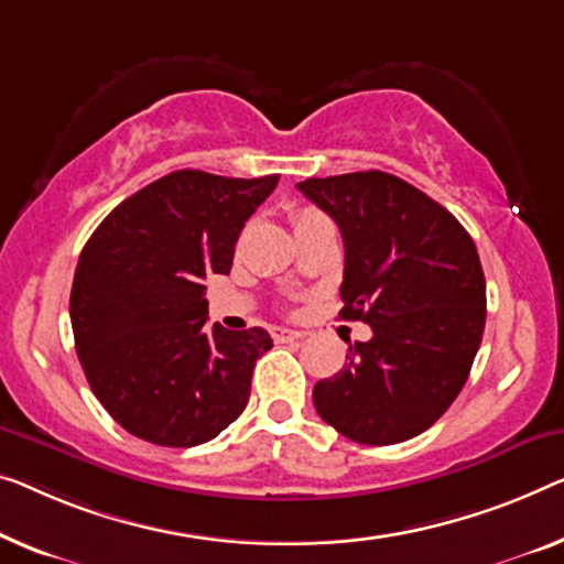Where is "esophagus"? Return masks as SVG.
Here are the masks:
<instances>
[{"label": "esophagus", "instance_id": "esophagus-1", "mask_svg": "<svg viewBox=\"0 0 564 564\" xmlns=\"http://www.w3.org/2000/svg\"><path fill=\"white\" fill-rule=\"evenodd\" d=\"M271 336L275 341H296V339H301V332H293V329H285V326H273L271 329Z\"/></svg>", "mask_w": 564, "mask_h": 564}]
</instances>
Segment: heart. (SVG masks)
<instances>
[{
  "instance_id": "1",
  "label": "heart",
  "mask_w": 564,
  "mask_h": 564,
  "mask_svg": "<svg viewBox=\"0 0 564 564\" xmlns=\"http://www.w3.org/2000/svg\"><path fill=\"white\" fill-rule=\"evenodd\" d=\"M291 220H293V230H296V232L314 228V225L329 223V220H326V217H324L322 213H318V209H314V207H299V209H293Z\"/></svg>"
}]
</instances>
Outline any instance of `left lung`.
Wrapping results in <instances>:
<instances>
[{"mask_svg":"<svg viewBox=\"0 0 564 564\" xmlns=\"http://www.w3.org/2000/svg\"><path fill=\"white\" fill-rule=\"evenodd\" d=\"M296 187L339 225V311L372 326L347 365L316 382L314 405L344 438H415L458 398L481 347L486 279L476 246L448 209L388 172H351Z\"/></svg>","mask_w":564,"mask_h":564,"instance_id":"1","label":"left lung"}]
</instances>
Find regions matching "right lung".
Segmentation results:
<instances>
[{"instance_id":"add662e5","label":"right lung","mask_w":564,"mask_h":564,"mask_svg":"<svg viewBox=\"0 0 564 564\" xmlns=\"http://www.w3.org/2000/svg\"><path fill=\"white\" fill-rule=\"evenodd\" d=\"M279 174L180 170L123 199L83 248L70 291L75 351L123 431L166 448L220 435L250 398L260 326H207L205 281L230 273L246 220Z\"/></svg>"}]
</instances>
